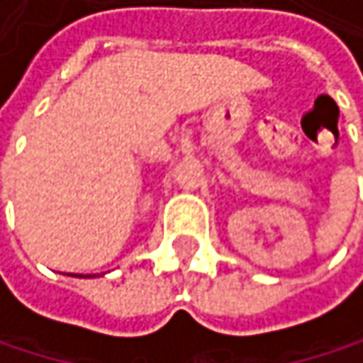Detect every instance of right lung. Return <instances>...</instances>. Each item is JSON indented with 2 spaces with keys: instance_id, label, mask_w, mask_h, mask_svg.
Wrapping results in <instances>:
<instances>
[{
  "instance_id": "right-lung-1",
  "label": "right lung",
  "mask_w": 363,
  "mask_h": 363,
  "mask_svg": "<svg viewBox=\"0 0 363 363\" xmlns=\"http://www.w3.org/2000/svg\"><path fill=\"white\" fill-rule=\"evenodd\" d=\"M73 277H90V275H73Z\"/></svg>"
}]
</instances>
